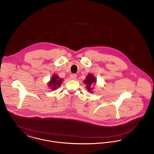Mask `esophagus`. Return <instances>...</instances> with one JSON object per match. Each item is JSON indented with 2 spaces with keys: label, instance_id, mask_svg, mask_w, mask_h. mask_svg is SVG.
<instances>
[{
  "label": "esophagus",
  "instance_id": "1",
  "mask_svg": "<svg viewBox=\"0 0 154 154\" xmlns=\"http://www.w3.org/2000/svg\"><path fill=\"white\" fill-rule=\"evenodd\" d=\"M76 78H77V75H76V74H71L70 75V79H71V80H75L76 79Z\"/></svg>",
  "mask_w": 154,
  "mask_h": 154
}]
</instances>
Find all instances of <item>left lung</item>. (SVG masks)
Segmentation results:
<instances>
[{
  "label": "left lung",
  "instance_id": "left-lung-1",
  "mask_svg": "<svg viewBox=\"0 0 154 154\" xmlns=\"http://www.w3.org/2000/svg\"><path fill=\"white\" fill-rule=\"evenodd\" d=\"M96 78L95 76L94 75V74L89 73L86 76V78L83 81L84 84H85L86 85V88L89 93L92 94L93 93L94 91V87L96 84Z\"/></svg>",
  "mask_w": 154,
  "mask_h": 154
}]
</instances>
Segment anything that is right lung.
Returning a JSON list of instances; mask_svg holds the SVG:
<instances>
[{
    "mask_svg": "<svg viewBox=\"0 0 154 154\" xmlns=\"http://www.w3.org/2000/svg\"><path fill=\"white\" fill-rule=\"evenodd\" d=\"M63 81L64 80L62 78H60L57 74H54L52 75L50 80L47 83L48 87L52 91H55L61 85Z\"/></svg>",
    "mask_w": 154,
    "mask_h": 154,
    "instance_id": "1",
    "label": "right lung"
}]
</instances>
